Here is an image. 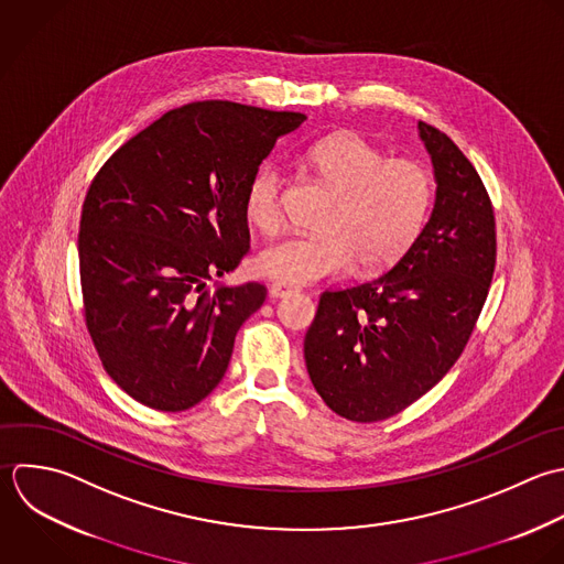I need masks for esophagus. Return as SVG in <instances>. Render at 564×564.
Wrapping results in <instances>:
<instances>
[{
	"mask_svg": "<svg viewBox=\"0 0 564 564\" xmlns=\"http://www.w3.org/2000/svg\"><path fill=\"white\" fill-rule=\"evenodd\" d=\"M294 292L292 285H285V283H272L270 285V296L272 299H283V296H290Z\"/></svg>",
	"mask_w": 564,
	"mask_h": 564,
	"instance_id": "34e87169",
	"label": "esophagus"
}]
</instances>
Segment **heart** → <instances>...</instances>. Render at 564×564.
<instances>
[{
    "label": "heart",
    "mask_w": 564,
    "mask_h": 564,
    "mask_svg": "<svg viewBox=\"0 0 564 564\" xmlns=\"http://www.w3.org/2000/svg\"><path fill=\"white\" fill-rule=\"evenodd\" d=\"M307 164L334 195L318 232L288 237L259 252L257 272L285 285H307L347 274L380 272L400 261L422 235L433 199L431 171L413 158L387 153L354 131L323 138ZM283 171L261 164L246 184L243 215L263 235L283 226Z\"/></svg>",
    "instance_id": "obj_1"
}]
</instances>
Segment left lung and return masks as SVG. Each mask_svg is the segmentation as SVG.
<instances>
[{"mask_svg": "<svg viewBox=\"0 0 564 564\" xmlns=\"http://www.w3.org/2000/svg\"><path fill=\"white\" fill-rule=\"evenodd\" d=\"M437 177L435 208L384 274L321 294L305 365L325 404L371 424L429 393L464 354L497 265L495 206L473 162L420 120Z\"/></svg>", "mask_w": 564, "mask_h": 564, "instance_id": "8db88e82", "label": "left lung"}]
</instances>
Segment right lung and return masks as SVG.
I'll use <instances>...</instances> for the list:
<instances>
[{
  "label": "right lung",
  "mask_w": 564,
  "mask_h": 564,
  "mask_svg": "<svg viewBox=\"0 0 564 564\" xmlns=\"http://www.w3.org/2000/svg\"><path fill=\"white\" fill-rule=\"evenodd\" d=\"M303 120L230 100L188 102L94 175L78 230L83 316L102 369L135 402L177 413L221 382L268 288L206 285L248 254L246 184Z\"/></svg>",
  "instance_id": "obj_1"
}]
</instances>
